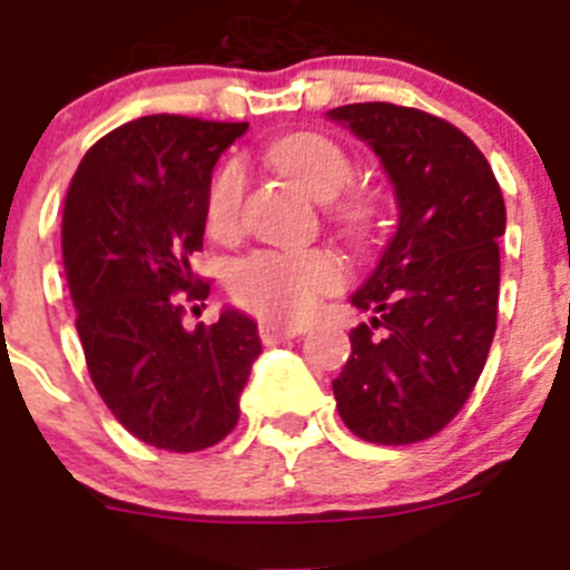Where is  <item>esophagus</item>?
<instances>
[{"mask_svg": "<svg viewBox=\"0 0 570 570\" xmlns=\"http://www.w3.org/2000/svg\"><path fill=\"white\" fill-rule=\"evenodd\" d=\"M261 332V341L264 343H281V341H289V337H297L304 335V326H281V323H273V321H264L258 326Z\"/></svg>", "mask_w": 570, "mask_h": 570, "instance_id": "1", "label": "esophagus"}]
</instances>
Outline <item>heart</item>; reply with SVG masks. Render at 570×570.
I'll list each match as a JSON object with an SVG mask.
<instances>
[{
    "label": "heart",
    "instance_id": "obj_1",
    "mask_svg": "<svg viewBox=\"0 0 570 570\" xmlns=\"http://www.w3.org/2000/svg\"><path fill=\"white\" fill-rule=\"evenodd\" d=\"M269 161L317 202H332L355 178V161L323 132H292L269 147ZM244 202V167L227 161L215 173L204 202V218L213 238L227 240L240 227ZM337 222L355 233H366L374 222V207L366 198H346L335 207ZM343 281V264L330 249H261L235 264L229 289L247 309L273 321H297L326 292Z\"/></svg>",
    "mask_w": 570,
    "mask_h": 570
}]
</instances>
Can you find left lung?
Returning a JSON list of instances; mask_svg holds the SVG:
<instances>
[{
	"label": "left lung",
	"mask_w": 570,
	"mask_h": 570,
	"mask_svg": "<svg viewBox=\"0 0 570 570\" xmlns=\"http://www.w3.org/2000/svg\"><path fill=\"white\" fill-rule=\"evenodd\" d=\"M326 116L377 153L400 209L352 295L374 317L348 332L352 357L332 381L337 412L368 443H420L458 417L489 357L505 202L474 141L432 112L363 101Z\"/></svg>",
	"instance_id": "8db88e82"
}]
</instances>
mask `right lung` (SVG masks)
Here are the masks:
<instances>
[{"mask_svg":"<svg viewBox=\"0 0 570 570\" xmlns=\"http://www.w3.org/2000/svg\"><path fill=\"white\" fill-rule=\"evenodd\" d=\"M247 127L170 112L127 121L87 150L61 213L90 381L132 438L178 454L233 432L261 355L244 312L184 326L187 304L209 295L189 261L204 247L213 167Z\"/></svg>","mask_w":570,"mask_h":570,"instance_id":"obj_1","label":"right lung"}]
</instances>
